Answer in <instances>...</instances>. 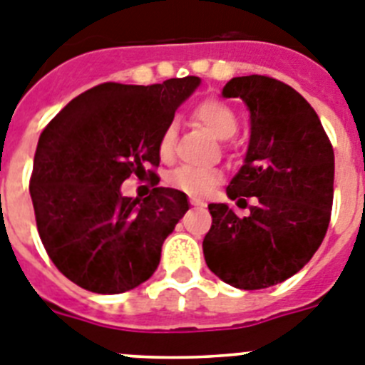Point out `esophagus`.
<instances>
[{
    "label": "esophagus",
    "instance_id": "esophagus-1",
    "mask_svg": "<svg viewBox=\"0 0 365 365\" xmlns=\"http://www.w3.org/2000/svg\"><path fill=\"white\" fill-rule=\"evenodd\" d=\"M190 202H192L193 206H206V202L199 197H190Z\"/></svg>",
    "mask_w": 365,
    "mask_h": 365
}]
</instances>
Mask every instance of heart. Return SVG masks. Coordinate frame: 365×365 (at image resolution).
I'll list each match as a JSON object with an SVG mask.
<instances>
[{"mask_svg":"<svg viewBox=\"0 0 365 365\" xmlns=\"http://www.w3.org/2000/svg\"><path fill=\"white\" fill-rule=\"evenodd\" d=\"M193 118L206 130L210 131L219 140H227L237 133L240 122L235 113L228 108L221 100H205L193 109ZM177 140V124L170 122L163 130L159 137V155L163 160H170L175 150ZM221 177L217 170L212 168H192V166H180L173 170L168 175V185L172 188L180 190V192L188 193V195H205L212 190Z\"/></svg>","mask_w":365,"mask_h":365,"instance_id":"obj_1","label":"heart"}]
</instances>
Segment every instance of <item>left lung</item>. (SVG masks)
I'll return each instance as SVG.
<instances>
[{
	"instance_id": "8db88e82",
	"label": "left lung",
	"mask_w": 365,
	"mask_h": 365,
	"mask_svg": "<svg viewBox=\"0 0 365 365\" xmlns=\"http://www.w3.org/2000/svg\"><path fill=\"white\" fill-rule=\"evenodd\" d=\"M250 111V140L243 166L227 195L250 214L240 217L227 202H212L205 235L206 265L243 291L285 282L307 265L331 221L334 151L320 118L291 86L250 74L222 87Z\"/></svg>"
}]
</instances>
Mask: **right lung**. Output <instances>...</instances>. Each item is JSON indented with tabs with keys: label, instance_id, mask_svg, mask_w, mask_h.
Here are the masks:
<instances>
[{
	"label": "right lung",
	"instance_id": "1",
	"mask_svg": "<svg viewBox=\"0 0 365 365\" xmlns=\"http://www.w3.org/2000/svg\"><path fill=\"white\" fill-rule=\"evenodd\" d=\"M201 83L106 82L73 98L38 140L31 199L38 234L56 269L86 291L120 294L151 278L160 250L190 208L186 193L157 186L124 197L131 173L157 177L159 137Z\"/></svg>",
	"mask_w": 365,
	"mask_h": 365
}]
</instances>
